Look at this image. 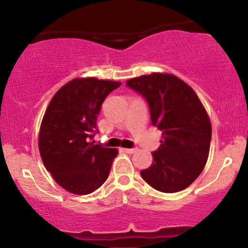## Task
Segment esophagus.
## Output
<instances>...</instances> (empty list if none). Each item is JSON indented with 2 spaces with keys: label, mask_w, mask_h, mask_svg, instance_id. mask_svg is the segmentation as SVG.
<instances>
[{
  "label": "esophagus",
  "mask_w": 248,
  "mask_h": 248,
  "mask_svg": "<svg viewBox=\"0 0 248 248\" xmlns=\"http://www.w3.org/2000/svg\"><path fill=\"white\" fill-rule=\"evenodd\" d=\"M124 150L128 154H134L138 149H136V148H126V149H124Z\"/></svg>",
  "instance_id": "34e87169"
}]
</instances>
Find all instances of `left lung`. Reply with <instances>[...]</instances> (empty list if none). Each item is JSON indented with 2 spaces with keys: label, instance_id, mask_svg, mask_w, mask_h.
I'll list each match as a JSON object with an SVG mask.
<instances>
[{
  "label": "left lung",
  "instance_id": "1",
  "mask_svg": "<svg viewBox=\"0 0 248 248\" xmlns=\"http://www.w3.org/2000/svg\"><path fill=\"white\" fill-rule=\"evenodd\" d=\"M147 101L153 126L162 130L153 164L141 171L161 192L186 189L203 171L211 142V122L195 91L172 75L153 73L126 82Z\"/></svg>",
  "mask_w": 248,
  "mask_h": 248
}]
</instances>
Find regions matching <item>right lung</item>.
Wrapping results in <instances>:
<instances>
[{
	"label": "right lung",
	"instance_id": "add662e5",
	"mask_svg": "<svg viewBox=\"0 0 248 248\" xmlns=\"http://www.w3.org/2000/svg\"><path fill=\"white\" fill-rule=\"evenodd\" d=\"M121 82L96 78L73 79L53 95L39 130V153L55 181L67 191L88 195L109 175L118 154L94 144L101 105Z\"/></svg>",
	"mask_w": 248,
	"mask_h": 248
}]
</instances>
